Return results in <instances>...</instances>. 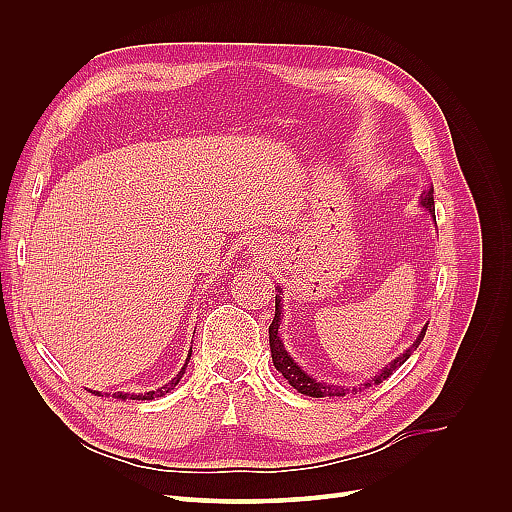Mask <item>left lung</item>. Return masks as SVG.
Returning <instances> with one entry per match:
<instances>
[{
	"instance_id": "obj_1",
	"label": "left lung",
	"mask_w": 512,
	"mask_h": 512,
	"mask_svg": "<svg viewBox=\"0 0 512 512\" xmlns=\"http://www.w3.org/2000/svg\"><path fill=\"white\" fill-rule=\"evenodd\" d=\"M421 205H423L431 215L436 213V207H433V188H429V190L423 192ZM280 316H282L280 297H275V316H273V322H271V327H269V346H271V356H273L275 369L280 371V374L288 380V384L292 386V389H297L301 395H309V397H344V395H348L350 389H344V386H333V384H322V382H318V380H314V378H309V376L305 374V371L290 359V354L284 350V344H282L280 335H277V329H280V322H282ZM427 324H429V322H427ZM425 331H427V327H423L421 335L416 337V342H414L404 354L397 356V359H395L393 363L386 365L384 369H380V374H376L374 378L367 380L363 386H359V389H352V393L356 395L359 391L367 389V386L380 384L382 380L393 376V371H395L397 367L404 365V363L410 359V354L418 348V344L423 342Z\"/></svg>"
}]
</instances>
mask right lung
<instances>
[{
  "label": "right lung",
  "mask_w": 512,
  "mask_h": 512,
  "mask_svg": "<svg viewBox=\"0 0 512 512\" xmlns=\"http://www.w3.org/2000/svg\"><path fill=\"white\" fill-rule=\"evenodd\" d=\"M190 356H192V350H190V354H188V361H190ZM188 361H185V365L181 367V371H179V374H177V376H175L173 380H170L168 384H164V386H162V389H158V391H149V393H138V395H134V393H132V395H130V393H113V397H115V399H121V401H123V399H141V401H143V399H156V397H162V395H166L168 391H173V389H175V386L179 384L181 376L185 374V367H188ZM96 395H100V393H96Z\"/></svg>",
  "instance_id": "right-lung-1"
}]
</instances>
